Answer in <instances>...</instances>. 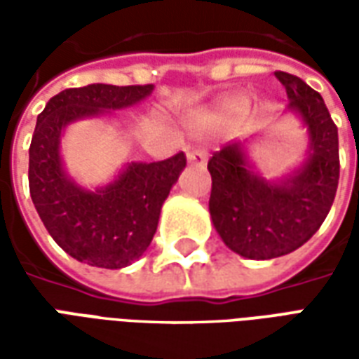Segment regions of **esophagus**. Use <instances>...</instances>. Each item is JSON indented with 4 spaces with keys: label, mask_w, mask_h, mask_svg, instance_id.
Instances as JSON below:
<instances>
[{
    "label": "esophagus",
    "mask_w": 359,
    "mask_h": 359,
    "mask_svg": "<svg viewBox=\"0 0 359 359\" xmlns=\"http://www.w3.org/2000/svg\"><path fill=\"white\" fill-rule=\"evenodd\" d=\"M188 161L194 165H203L205 163V159H208V151L203 148H196V149H190L188 151Z\"/></svg>",
    "instance_id": "1"
}]
</instances>
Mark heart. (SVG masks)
I'll return each mask as SVG.
<instances>
[{"instance_id":"heart-1","label":"heart","mask_w":359,"mask_h":359,"mask_svg":"<svg viewBox=\"0 0 359 359\" xmlns=\"http://www.w3.org/2000/svg\"><path fill=\"white\" fill-rule=\"evenodd\" d=\"M242 103L244 102H242L241 97H229L225 102V107H229V109H238Z\"/></svg>"}]
</instances>
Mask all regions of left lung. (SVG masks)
Listing matches in <instances>:
<instances>
[{
	"mask_svg": "<svg viewBox=\"0 0 359 359\" xmlns=\"http://www.w3.org/2000/svg\"><path fill=\"white\" fill-rule=\"evenodd\" d=\"M288 109L308 126L309 157L278 182L250 171L242 144H226L208 161L210 213L229 248L248 259H271L300 248L317 233L339 187V130L319 92L277 71Z\"/></svg>",
	"mask_w": 359,
	"mask_h": 359,
	"instance_id": "1",
	"label": "left lung"
}]
</instances>
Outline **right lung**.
<instances>
[{
    "instance_id": "add662e5",
    "label": "right lung",
    "mask_w": 359,
    "mask_h": 359,
    "mask_svg": "<svg viewBox=\"0 0 359 359\" xmlns=\"http://www.w3.org/2000/svg\"><path fill=\"white\" fill-rule=\"evenodd\" d=\"M154 84H88L53 95L38 115L28 149L30 196L51 238L82 264L105 269L126 267L148 250L165 198L187 167V156L154 163H130L95 192L67 177L59 140L69 123L125 109L148 97Z\"/></svg>"
}]
</instances>
